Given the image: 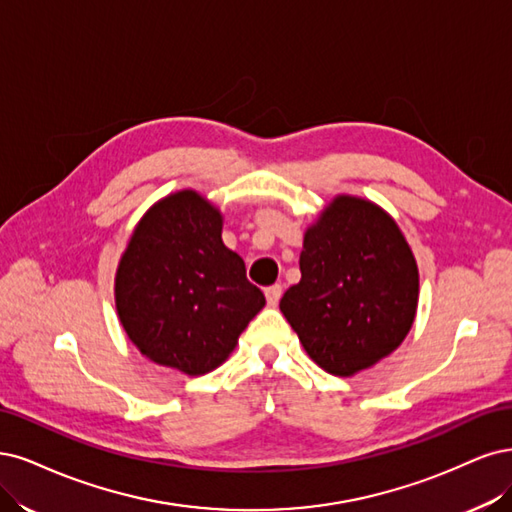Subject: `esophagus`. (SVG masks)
<instances>
[{
    "instance_id": "1",
    "label": "esophagus",
    "mask_w": 512,
    "mask_h": 512,
    "mask_svg": "<svg viewBox=\"0 0 512 512\" xmlns=\"http://www.w3.org/2000/svg\"><path fill=\"white\" fill-rule=\"evenodd\" d=\"M280 295H283V287H280V285H270V287L266 289V300H268L270 306H276V304H278Z\"/></svg>"
}]
</instances>
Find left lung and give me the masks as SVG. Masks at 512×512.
Listing matches in <instances>:
<instances>
[{"instance_id":"1","label":"left lung","mask_w":512,"mask_h":512,"mask_svg":"<svg viewBox=\"0 0 512 512\" xmlns=\"http://www.w3.org/2000/svg\"><path fill=\"white\" fill-rule=\"evenodd\" d=\"M302 278L280 300L312 361L353 376L393 353L417 315L419 270L398 223L338 195L304 234Z\"/></svg>"}]
</instances>
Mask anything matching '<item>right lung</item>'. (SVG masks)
<instances>
[{
	"mask_svg": "<svg viewBox=\"0 0 512 512\" xmlns=\"http://www.w3.org/2000/svg\"><path fill=\"white\" fill-rule=\"evenodd\" d=\"M221 229V212L197 191L163 197L136 225L114 278L129 340L155 364L189 376L221 366L266 306Z\"/></svg>",
	"mask_w": 512,
	"mask_h": 512,
	"instance_id": "obj_1",
	"label": "right lung"
}]
</instances>
